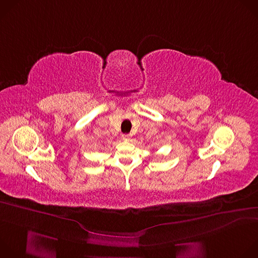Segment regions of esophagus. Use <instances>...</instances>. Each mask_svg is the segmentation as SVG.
I'll return each mask as SVG.
<instances>
[{"mask_svg": "<svg viewBox=\"0 0 258 258\" xmlns=\"http://www.w3.org/2000/svg\"><path fill=\"white\" fill-rule=\"evenodd\" d=\"M121 137H122L123 140H130L132 138V135L131 134H123Z\"/></svg>", "mask_w": 258, "mask_h": 258, "instance_id": "obj_1", "label": "esophagus"}]
</instances>
